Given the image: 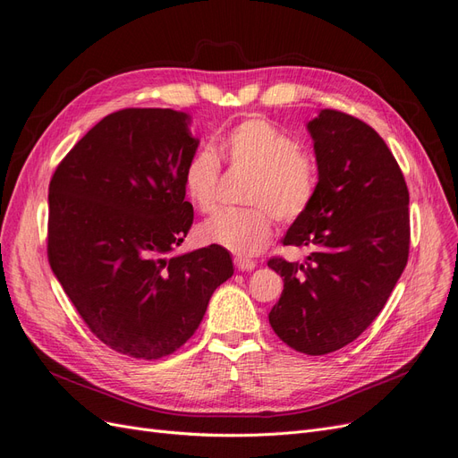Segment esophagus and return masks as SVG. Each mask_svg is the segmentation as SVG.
Listing matches in <instances>:
<instances>
[{
    "label": "esophagus",
    "instance_id": "34e87169",
    "mask_svg": "<svg viewBox=\"0 0 458 458\" xmlns=\"http://www.w3.org/2000/svg\"><path fill=\"white\" fill-rule=\"evenodd\" d=\"M234 266H237L239 271H252L256 267V261L237 256V258H234Z\"/></svg>",
    "mask_w": 458,
    "mask_h": 458
}]
</instances>
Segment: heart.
Masks as SVG:
<instances>
[{"mask_svg":"<svg viewBox=\"0 0 458 458\" xmlns=\"http://www.w3.org/2000/svg\"><path fill=\"white\" fill-rule=\"evenodd\" d=\"M216 152L234 168L252 170L246 187L252 206L217 212L200 225L199 237L237 256H256L273 237L275 216L293 224L310 210L318 183L315 160L296 137L261 116L234 123L217 140ZM219 174L217 157L206 148L192 152L183 165L185 197L202 214L217 204Z\"/></svg>","mask_w":458,"mask_h":458,"instance_id":"heart-1","label":"heart"}]
</instances>
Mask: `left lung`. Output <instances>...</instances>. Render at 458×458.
I'll return each instance as SVG.
<instances>
[{
	"label": "left lung",
	"instance_id": "left-lung-1",
	"mask_svg": "<svg viewBox=\"0 0 458 458\" xmlns=\"http://www.w3.org/2000/svg\"><path fill=\"white\" fill-rule=\"evenodd\" d=\"M318 183L284 246L308 258L267 266L284 288L269 323L290 348L332 353L378 317L409 259V189L392 150L369 123L325 108L308 123Z\"/></svg>",
	"mask_w": 458,
	"mask_h": 458
}]
</instances>
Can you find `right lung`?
<instances>
[{"label":"right lung","mask_w":458,"mask_h":458,"mask_svg":"<svg viewBox=\"0 0 458 458\" xmlns=\"http://www.w3.org/2000/svg\"><path fill=\"white\" fill-rule=\"evenodd\" d=\"M197 147L185 113L122 108L49 182V266L88 328L122 355L177 352L233 275L225 248L168 256L192 225L182 172Z\"/></svg>","instance_id":"add662e5"}]
</instances>
